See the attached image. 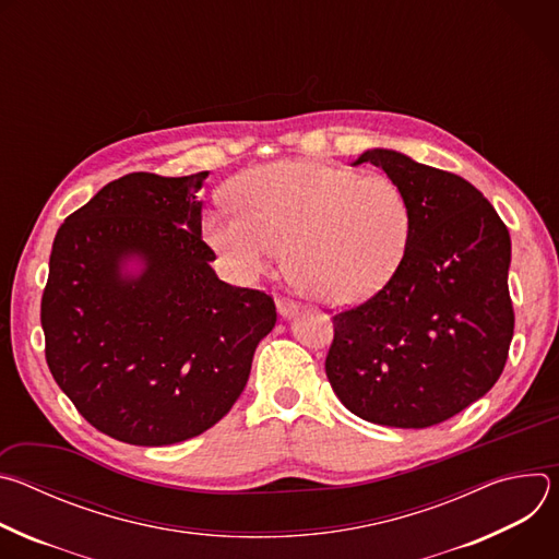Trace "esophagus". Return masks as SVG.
<instances>
[{
    "label": "esophagus",
    "instance_id": "obj_1",
    "mask_svg": "<svg viewBox=\"0 0 559 559\" xmlns=\"http://www.w3.org/2000/svg\"><path fill=\"white\" fill-rule=\"evenodd\" d=\"M276 309L283 318H292V316L298 313V305L294 300H287V298H281V296H276Z\"/></svg>",
    "mask_w": 559,
    "mask_h": 559
}]
</instances>
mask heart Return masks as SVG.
<instances>
[{
	"instance_id": "obj_1",
	"label": "heart",
	"mask_w": 559,
	"mask_h": 559,
	"mask_svg": "<svg viewBox=\"0 0 559 559\" xmlns=\"http://www.w3.org/2000/svg\"><path fill=\"white\" fill-rule=\"evenodd\" d=\"M238 212L214 210L205 238L241 281L270 272L287 248L296 285L328 305L376 294L401 265L412 214L389 177L325 162L254 168L234 188Z\"/></svg>"
}]
</instances>
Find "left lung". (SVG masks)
Wrapping results in <instances>:
<instances>
[{
    "mask_svg": "<svg viewBox=\"0 0 559 559\" xmlns=\"http://www.w3.org/2000/svg\"><path fill=\"white\" fill-rule=\"evenodd\" d=\"M403 190L412 231L389 283L334 316L325 371L358 418L425 429L466 409L498 382L513 338L511 236L480 190L457 175L373 147Z\"/></svg>",
    "mask_w": 559,
    "mask_h": 559,
    "instance_id": "obj_1",
    "label": "left lung"
}]
</instances>
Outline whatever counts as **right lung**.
Segmentation results:
<instances>
[{"label":"right lung","mask_w":559,"mask_h":559,"mask_svg":"<svg viewBox=\"0 0 559 559\" xmlns=\"http://www.w3.org/2000/svg\"><path fill=\"white\" fill-rule=\"evenodd\" d=\"M207 173H132L59 227L41 296L46 362L102 433L166 447L214 427L248 384L274 300L231 287L201 238Z\"/></svg>","instance_id":"right-lung-1"}]
</instances>
